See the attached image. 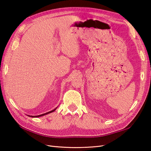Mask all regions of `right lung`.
<instances>
[{
    "mask_svg": "<svg viewBox=\"0 0 151 151\" xmlns=\"http://www.w3.org/2000/svg\"><path fill=\"white\" fill-rule=\"evenodd\" d=\"M57 108H55V109H54V110H52V111H50V112H47V113H45V114H41V115H39V116H30L29 117H40V116H44V115H46V114H49V113H51V112H54V111H55V109H56Z\"/></svg>",
    "mask_w": 151,
    "mask_h": 151,
    "instance_id": "add662e5",
    "label": "right lung"
}]
</instances>
